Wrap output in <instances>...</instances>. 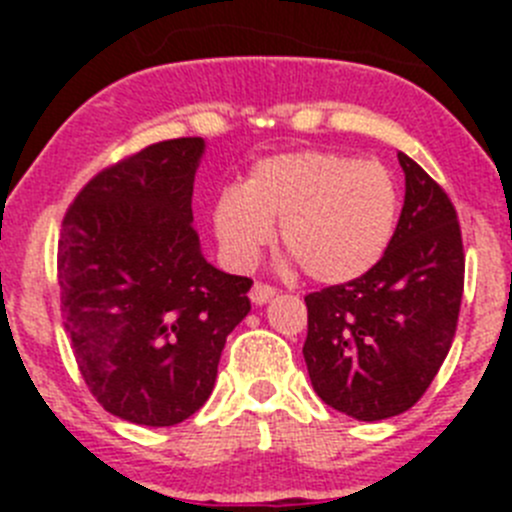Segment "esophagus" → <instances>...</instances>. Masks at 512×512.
<instances>
[{
	"label": "esophagus",
	"mask_w": 512,
	"mask_h": 512,
	"mask_svg": "<svg viewBox=\"0 0 512 512\" xmlns=\"http://www.w3.org/2000/svg\"><path fill=\"white\" fill-rule=\"evenodd\" d=\"M274 295H277V287H271V284H264V282H256L251 287V292H248L253 305H264V302H269Z\"/></svg>",
	"instance_id": "obj_1"
}]
</instances>
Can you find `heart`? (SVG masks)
<instances>
[{"label": "heart", "mask_w": 512, "mask_h": 512, "mask_svg": "<svg viewBox=\"0 0 512 512\" xmlns=\"http://www.w3.org/2000/svg\"><path fill=\"white\" fill-rule=\"evenodd\" d=\"M397 207L395 179L382 164L302 151L259 161L241 189L217 197L212 225L230 264L251 266L279 220V243L307 277L341 284L382 259Z\"/></svg>", "instance_id": "heart-1"}]
</instances>
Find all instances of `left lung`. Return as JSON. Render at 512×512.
<instances>
[{
	"label": "left lung",
	"mask_w": 512,
	"mask_h": 512,
	"mask_svg": "<svg viewBox=\"0 0 512 512\" xmlns=\"http://www.w3.org/2000/svg\"><path fill=\"white\" fill-rule=\"evenodd\" d=\"M390 246L372 269L305 297L302 346L320 400L356 420L410 410L449 354L464 295V243L449 194L413 158Z\"/></svg>",
	"instance_id": "8db88e82"
}]
</instances>
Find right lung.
Here are the masks:
<instances>
[{"mask_svg":"<svg viewBox=\"0 0 512 512\" xmlns=\"http://www.w3.org/2000/svg\"><path fill=\"white\" fill-rule=\"evenodd\" d=\"M205 140L146 146L94 174L61 223L63 328L94 400L164 428L202 408L251 279L207 264L192 225Z\"/></svg>","mask_w":512,"mask_h":512,"instance_id":"add662e5","label":"right lung"}]
</instances>
